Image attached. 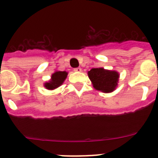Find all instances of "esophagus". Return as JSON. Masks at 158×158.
Instances as JSON below:
<instances>
[{
	"instance_id": "obj_1",
	"label": "esophagus",
	"mask_w": 158,
	"mask_h": 158,
	"mask_svg": "<svg viewBox=\"0 0 158 158\" xmlns=\"http://www.w3.org/2000/svg\"><path fill=\"white\" fill-rule=\"evenodd\" d=\"M73 70H74L75 72H81V68H80V67H77V68H75Z\"/></svg>"
}]
</instances>
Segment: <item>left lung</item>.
<instances>
[{
  "label": "left lung",
  "instance_id": "1",
  "mask_svg": "<svg viewBox=\"0 0 158 158\" xmlns=\"http://www.w3.org/2000/svg\"><path fill=\"white\" fill-rule=\"evenodd\" d=\"M88 75L93 87L104 93H111L115 90L119 76L115 71L105 70L103 68H93L88 72Z\"/></svg>",
  "mask_w": 158,
  "mask_h": 158
}]
</instances>
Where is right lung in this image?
I'll use <instances>...</instances> for the list:
<instances>
[{
  "instance_id": "add662e5",
  "label": "right lung",
  "mask_w": 158,
  "mask_h": 158,
  "mask_svg": "<svg viewBox=\"0 0 158 158\" xmlns=\"http://www.w3.org/2000/svg\"><path fill=\"white\" fill-rule=\"evenodd\" d=\"M67 74L68 73L65 71H57L52 74L51 80L45 84V87L50 90L59 87L66 78Z\"/></svg>"
}]
</instances>
